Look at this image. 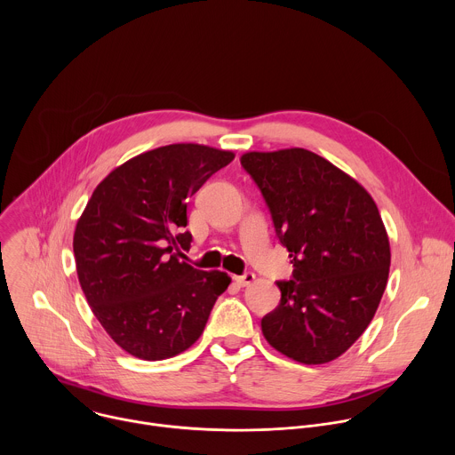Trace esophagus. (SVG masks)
<instances>
[{
  "label": "esophagus",
  "mask_w": 455,
  "mask_h": 455,
  "mask_svg": "<svg viewBox=\"0 0 455 455\" xmlns=\"http://www.w3.org/2000/svg\"><path fill=\"white\" fill-rule=\"evenodd\" d=\"M234 281H235V284H237V286L244 288V286H250V284L255 281V274L246 272L244 275H235V277H234Z\"/></svg>",
  "instance_id": "34e87169"
}]
</instances>
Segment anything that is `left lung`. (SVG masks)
Wrapping results in <instances>:
<instances>
[{
    "label": "left lung",
    "instance_id": "8db88e82",
    "mask_svg": "<svg viewBox=\"0 0 455 455\" xmlns=\"http://www.w3.org/2000/svg\"><path fill=\"white\" fill-rule=\"evenodd\" d=\"M241 165L270 207L293 279L261 320L268 344L306 363H328L367 330L388 279L391 244L371 194L302 148L250 151Z\"/></svg>",
    "mask_w": 455,
    "mask_h": 455
}]
</instances>
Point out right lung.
<instances>
[{
    "label": "right lung",
    "mask_w": 455,
    "mask_h": 455,
    "mask_svg": "<svg viewBox=\"0 0 455 455\" xmlns=\"http://www.w3.org/2000/svg\"><path fill=\"white\" fill-rule=\"evenodd\" d=\"M232 151L171 144L115 167L77 220L74 255L84 297L111 340L135 358H172L200 339L225 272L196 270L187 198L234 160Z\"/></svg>",
    "instance_id": "1"
}]
</instances>
